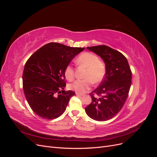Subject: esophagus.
I'll list each match as a JSON object with an SVG mask.
<instances>
[{"label": "esophagus", "mask_w": 157, "mask_h": 157, "mask_svg": "<svg viewBox=\"0 0 157 157\" xmlns=\"http://www.w3.org/2000/svg\"><path fill=\"white\" fill-rule=\"evenodd\" d=\"M76 95H77V96H84V94H80L78 93H76Z\"/></svg>", "instance_id": "esophagus-1"}]
</instances>
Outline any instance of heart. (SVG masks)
Here are the masks:
<instances>
[{"label":"heart","instance_id":"heart-1","mask_svg":"<svg viewBox=\"0 0 157 157\" xmlns=\"http://www.w3.org/2000/svg\"><path fill=\"white\" fill-rule=\"evenodd\" d=\"M77 63L86 67L83 79L75 80L69 85V88L78 94H84L91 87L92 82L98 84L104 78L107 72L106 64L102 60H99L98 56L90 52H84L77 59ZM65 77L69 81L75 77V71L72 65H69L65 69Z\"/></svg>","mask_w":157,"mask_h":157}]
</instances>
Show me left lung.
Masks as SVG:
<instances>
[{
    "label": "left lung",
    "instance_id": "1",
    "mask_svg": "<svg viewBox=\"0 0 157 157\" xmlns=\"http://www.w3.org/2000/svg\"><path fill=\"white\" fill-rule=\"evenodd\" d=\"M87 48L103 59L107 72L99 87L90 94L92 102L85 107V111L94 120L108 121L124 105L132 84V71L126 57L111 47L99 45Z\"/></svg>",
    "mask_w": 157,
    "mask_h": 157
}]
</instances>
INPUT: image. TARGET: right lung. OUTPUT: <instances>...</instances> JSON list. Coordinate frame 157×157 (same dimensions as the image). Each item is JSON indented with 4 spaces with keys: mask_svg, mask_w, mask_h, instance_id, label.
<instances>
[{
    "mask_svg": "<svg viewBox=\"0 0 157 157\" xmlns=\"http://www.w3.org/2000/svg\"><path fill=\"white\" fill-rule=\"evenodd\" d=\"M84 49L50 42L27 59L23 73V92L38 116L52 120L64 113L70 98L75 95L71 90H64L65 69Z\"/></svg>",
    "mask_w": 157,
    "mask_h": 157,
    "instance_id": "obj_1",
    "label": "right lung"
}]
</instances>
